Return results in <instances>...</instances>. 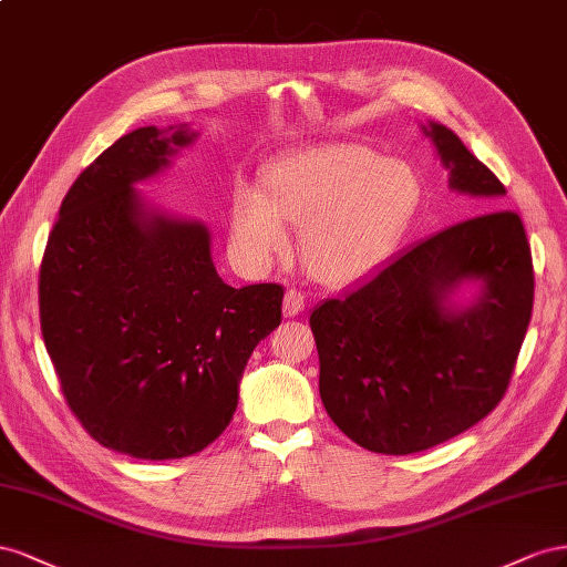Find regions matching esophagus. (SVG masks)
I'll return each mask as SVG.
<instances>
[{
	"label": "esophagus",
	"instance_id": "34e87169",
	"mask_svg": "<svg viewBox=\"0 0 567 567\" xmlns=\"http://www.w3.org/2000/svg\"><path fill=\"white\" fill-rule=\"evenodd\" d=\"M303 295L297 292V289H287L285 292V299H282V313L285 318H292V316H299L303 311Z\"/></svg>",
	"mask_w": 567,
	"mask_h": 567
}]
</instances>
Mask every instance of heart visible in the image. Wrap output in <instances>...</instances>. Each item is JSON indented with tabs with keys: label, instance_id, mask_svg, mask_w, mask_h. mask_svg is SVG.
Returning a JSON list of instances; mask_svg holds the SVG:
<instances>
[{
	"label": "heart",
	"instance_id": "heart-1",
	"mask_svg": "<svg viewBox=\"0 0 567 567\" xmlns=\"http://www.w3.org/2000/svg\"><path fill=\"white\" fill-rule=\"evenodd\" d=\"M261 183L264 192L249 183L235 187L237 254L268 266L287 249L285 223H295L306 270L330 287L353 282L392 251L420 194L411 166L355 142L287 154Z\"/></svg>",
	"mask_w": 567,
	"mask_h": 567
}]
</instances>
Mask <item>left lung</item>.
I'll use <instances>...</instances> for the list:
<instances>
[{"instance_id":"8db88e82","label":"left lung","mask_w":567,"mask_h":567,"mask_svg":"<svg viewBox=\"0 0 567 567\" xmlns=\"http://www.w3.org/2000/svg\"><path fill=\"white\" fill-rule=\"evenodd\" d=\"M449 187L506 194L446 125L427 123ZM475 279L471 307L450 295ZM535 270L523 220L489 212L392 256L378 272L311 313L320 399L359 446L406 456L473 427L504 399L532 318Z\"/></svg>"}]
</instances>
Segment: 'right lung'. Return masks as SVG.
I'll return each instance as SVG.
<instances>
[{
	"instance_id": "add662e5",
	"label": "right lung",
	"mask_w": 567,
	"mask_h": 567,
	"mask_svg": "<svg viewBox=\"0 0 567 567\" xmlns=\"http://www.w3.org/2000/svg\"><path fill=\"white\" fill-rule=\"evenodd\" d=\"M137 127L63 197L40 266V328L71 411L106 449L185 458L230 425L256 344L282 320V287L220 280L212 233L144 204L135 183L194 142Z\"/></svg>"
}]
</instances>
